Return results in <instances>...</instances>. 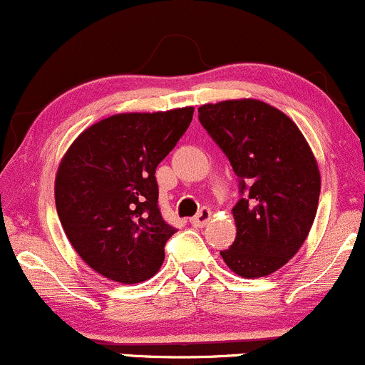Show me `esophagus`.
<instances>
[{"mask_svg": "<svg viewBox=\"0 0 365 365\" xmlns=\"http://www.w3.org/2000/svg\"><path fill=\"white\" fill-rule=\"evenodd\" d=\"M209 220H211V211L209 209H200L199 215H197L195 217H192L190 223L192 226H195V228H202V226H206L209 223Z\"/></svg>", "mask_w": 365, "mask_h": 365, "instance_id": "obj_1", "label": "esophagus"}]
</instances>
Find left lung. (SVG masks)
Listing matches in <instances>:
<instances>
[{"mask_svg":"<svg viewBox=\"0 0 365 365\" xmlns=\"http://www.w3.org/2000/svg\"><path fill=\"white\" fill-rule=\"evenodd\" d=\"M199 120L223 149L244 195L233 207L237 237L221 252L242 278H262L299 252L317 212L321 175L290 116L259 99L202 104Z\"/></svg>","mask_w":365,"mask_h":365,"instance_id":"left-lung-1","label":"left lung"}]
</instances>
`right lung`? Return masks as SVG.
<instances>
[{"mask_svg": "<svg viewBox=\"0 0 365 365\" xmlns=\"http://www.w3.org/2000/svg\"><path fill=\"white\" fill-rule=\"evenodd\" d=\"M194 108L118 113L86 128L54 180L61 226L75 252L116 283L153 278L175 228L158 207L159 163L177 145Z\"/></svg>", "mask_w": 365, "mask_h": 365, "instance_id": "1", "label": "right lung"}]
</instances>
